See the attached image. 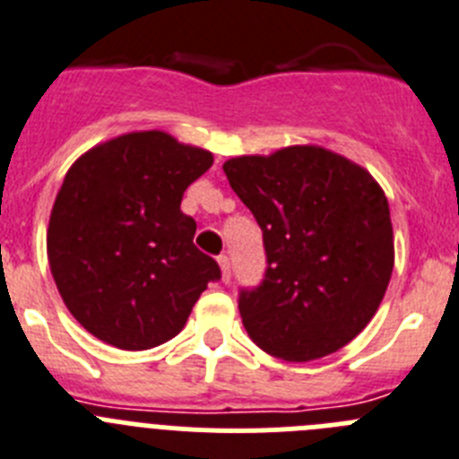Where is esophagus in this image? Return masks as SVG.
<instances>
[{"mask_svg":"<svg viewBox=\"0 0 459 459\" xmlns=\"http://www.w3.org/2000/svg\"><path fill=\"white\" fill-rule=\"evenodd\" d=\"M217 263H220V267H221V278L229 282V278H230V258L226 254H221L220 258H217Z\"/></svg>","mask_w":459,"mask_h":459,"instance_id":"1","label":"esophagus"}]
</instances>
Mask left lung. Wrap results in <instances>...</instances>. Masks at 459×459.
<instances>
[{
  "mask_svg": "<svg viewBox=\"0 0 459 459\" xmlns=\"http://www.w3.org/2000/svg\"><path fill=\"white\" fill-rule=\"evenodd\" d=\"M224 171L263 229L267 258L263 281L238 297L249 337L288 362L335 353L369 324L392 278L385 192L321 147L230 158Z\"/></svg>",
  "mask_w": 459,
  "mask_h": 459,
  "instance_id": "8db88e82",
  "label": "left lung"
}]
</instances>
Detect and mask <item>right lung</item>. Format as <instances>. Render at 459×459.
Here are the masks:
<instances>
[{
    "instance_id": "right-lung-1",
    "label": "right lung",
    "mask_w": 459,
    "mask_h": 459,
    "mask_svg": "<svg viewBox=\"0 0 459 459\" xmlns=\"http://www.w3.org/2000/svg\"><path fill=\"white\" fill-rule=\"evenodd\" d=\"M212 153L162 131L128 133L90 149L65 174L51 210L47 255L81 326L106 344L144 351L181 333L215 260L195 247L183 192Z\"/></svg>"
}]
</instances>
